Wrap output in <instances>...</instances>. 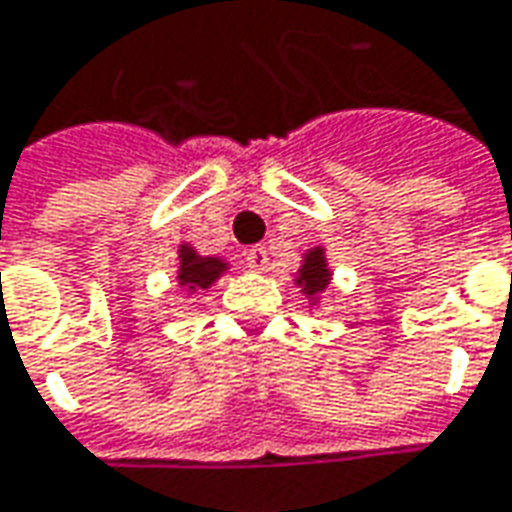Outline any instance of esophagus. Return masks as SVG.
<instances>
[{"label":"esophagus","mask_w":512,"mask_h":512,"mask_svg":"<svg viewBox=\"0 0 512 512\" xmlns=\"http://www.w3.org/2000/svg\"><path fill=\"white\" fill-rule=\"evenodd\" d=\"M245 262H248L250 270H264L267 267V248H262V245H256V248H250L248 253H245Z\"/></svg>","instance_id":"esophagus-1"}]
</instances>
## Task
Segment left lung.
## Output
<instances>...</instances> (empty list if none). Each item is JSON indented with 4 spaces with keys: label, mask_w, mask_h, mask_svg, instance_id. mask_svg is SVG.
<instances>
[{
    "label": "left lung",
    "mask_w": 512,
    "mask_h": 512,
    "mask_svg": "<svg viewBox=\"0 0 512 512\" xmlns=\"http://www.w3.org/2000/svg\"><path fill=\"white\" fill-rule=\"evenodd\" d=\"M296 284H301L304 296H310V298H315L318 293H324V290H327L329 267H327V259H324V250L312 248L310 253L304 256V264H301V270H298Z\"/></svg>",
    "instance_id": "left-lung-1"
}]
</instances>
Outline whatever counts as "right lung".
I'll list each match as a JSON object with an SVG mask.
<instances>
[{"mask_svg": "<svg viewBox=\"0 0 512 512\" xmlns=\"http://www.w3.org/2000/svg\"><path fill=\"white\" fill-rule=\"evenodd\" d=\"M225 270V262L222 259H214V256H200L194 248L188 245H180V273H177V281L188 287V290H208Z\"/></svg>", "mask_w": 512, "mask_h": 512, "instance_id": "right-lung-1", "label": "right lung"}]
</instances>
